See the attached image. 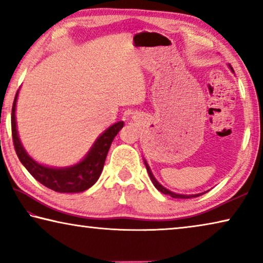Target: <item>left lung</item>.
<instances>
[{"mask_svg": "<svg viewBox=\"0 0 263 263\" xmlns=\"http://www.w3.org/2000/svg\"><path fill=\"white\" fill-rule=\"evenodd\" d=\"M229 67H230V69H232L233 72H234V69H233L232 66L229 65ZM144 163H145V166H146V170H147V172H148V176H150L152 183H154V185L157 187V190H159L160 193H163V194H165V195H169V196H171V197H174V198H193V197H197V196H201V195L204 194V193H203V194H197V195H181V194H175V193H172V191L165 189V187H164L163 185H160V184L156 181V178L154 177V175H152V172H151V170H150V167H148L147 163L145 162V160H144Z\"/></svg>", "mask_w": 263, "mask_h": 263, "instance_id": "left-lung-1", "label": "left lung"}]
</instances>
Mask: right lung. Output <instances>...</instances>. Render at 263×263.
I'll use <instances>...</instances> for the list:
<instances>
[{
  "label": "right lung",
  "mask_w": 263,
  "mask_h": 263,
  "mask_svg": "<svg viewBox=\"0 0 263 263\" xmlns=\"http://www.w3.org/2000/svg\"><path fill=\"white\" fill-rule=\"evenodd\" d=\"M18 91L15 96L13 108H11V135H13L14 147L16 151L20 162L29 171V174L37 182L44 184L48 189L57 193H82L91 187L100 177L103 171L105 159H106L109 146L118 135V132L124 126V121H118L109 126L99 138L93 144L91 150L86 155L84 159L76 165L68 167H49L41 165L30 158L20 142L16 119H15V108H16V99Z\"/></svg>",
  "instance_id": "1"
}]
</instances>
